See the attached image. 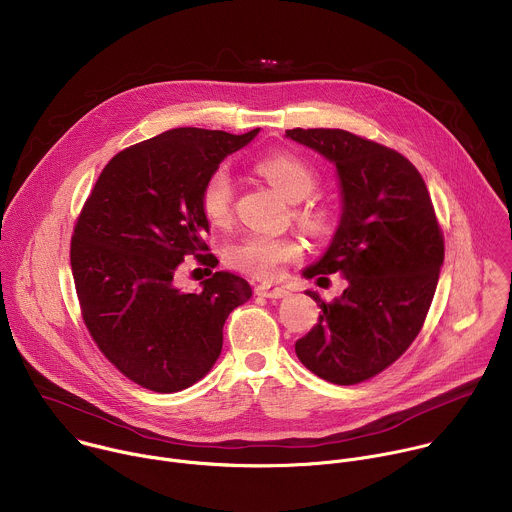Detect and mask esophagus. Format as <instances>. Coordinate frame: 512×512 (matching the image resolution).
Masks as SVG:
<instances>
[{
  "label": "esophagus",
  "instance_id": "esophagus-1",
  "mask_svg": "<svg viewBox=\"0 0 512 512\" xmlns=\"http://www.w3.org/2000/svg\"><path fill=\"white\" fill-rule=\"evenodd\" d=\"M256 294L258 296H264V298H286L290 292H288V288H284V286H276V284H266V282H262V284H256Z\"/></svg>",
  "mask_w": 512,
  "mask_h": 512
}]
</instances>
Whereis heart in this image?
Returning a JSON list of instances; mask_svg holds the SVG:
<instances>
[{
    "mask_svg": "<svg viewBox=\"0 0 512 512\" xmlns=\"http://www.w3.org/2000/svg\"><path fill=\"white\" fill-rule=\"evenodd\" d=\"M258 174H262L286 200L300 202L308 198L318 178L310 166L300 158L280 152L264 156L256 162ZM232 178L226 166H218L204 182L200 192V206L204 216L214 226H224L232 216ZM298 222L314 236H326L334 226V216L326 206L308 204L296 212ZM302 246L292 236L270 234H246L224 248V260L228 266L246 272L256 278H274L280 270L300 258Z\"/></svg>",
    "mask_w": 512,
    "mask_h": 512,
    "instance_id": "heart-1",
    "label": "heart"
}]
</instances>
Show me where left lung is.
I'll return each mask as SVG.
<instances>
[{"mask_svg": "<svg viewBox=\"0 0 512 512\" xmlns=\"http://www.w3.org/2000/svg\"><path fill=\"white\" fill-rule=\"evenodd\" d=\"M336 168L342 212L330 246L304 278L340 272L348 286L318 302V324L296 340V356L316 376L358 384L412 344L430 308L444 242L418 170L398 152L346 130H286Z\"/></svg>", "mask_w": 512, "mask_h": 512, "instance_id": "8db88e82", "label": "left lung"}]
</instances>
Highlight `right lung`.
<instances>
[{"label": "right lung", "instance_id": "obj_1", "mask_svg": "<svg viewBox=\"0 0 512 512\" xmlns=\"http://www.w3.org/2000/svg\"><path fill=\"white\" fill-rule=\"evenodd\" d=\"M258 132L168 130L116 154L84 204L70 252L82 316L104 356L144 388L178 392L204 378L222 352L228 314L252 296L244 278L224 270L200 292H184L176 270L186 254L218 264L200 254L210 230L200 192Z\"/></svg>", "mask_w": 512, "mask_h": 512}]
</instances>
